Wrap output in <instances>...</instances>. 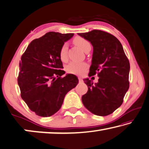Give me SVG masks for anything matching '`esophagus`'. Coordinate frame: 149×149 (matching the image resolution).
I'll return each instance as SVG.
<instances>
[{
    "mask_svg": "<svg viewBox=\"0 0 149 149\" xmlns=\"http://www.w3.org/2000/svg\"><path fill=\"white\" fill-rule=\"evenodd\" d=\"M79 81H80V82H82V77H79Z\"/></svg>",
    "mask_w": 149,
    "mask_h": 149,
    "instance_id": "esophagus-1",
    "label": "esophagus"
}]
</instances>
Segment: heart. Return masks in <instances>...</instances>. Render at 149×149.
Here are the masks:
<instances>
[{
  "instance_id": "b5f03b06",
  "label": "heart",
  "mask_w": 149,
  "mask_h": 149,
  "mask_svg": "<svg viewBox=\"0 0 149 149\" xmlns=\"http://www.w3.org/2000/svg\"><path fill=\"white\" fill-rule=\"evenodd\" d=\"M74 42L84 52H85L88 48L91 47V43L86 39L82 37H76L74 39ZM67 49L68 45L67 43H63L61 47L59 55L61 59L63 61L65 60L67 58ZM87 67L88 65L86 63L72 61L67 66V70L68 72L72 73V74H82L86 70Z\"/></svg>"
}]
</instances>
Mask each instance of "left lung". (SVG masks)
Returning <instances> with one entry per match:
<instances>
[{
	"instance_id": "1",
	"label": "left lung",
	"mask_w": 149,
	"mask_h": 149,
	"mask_svg": "<svg viewBox=\"0 0 149 149\" xmlns=\"http://www.w3.org/2000/svg\"><path fill=\"white\" fill-rule=\"evenodd\" d=\"M78 35L91 42L93 47L89 75L98 71L99 77L95 84L88 78L84 79L88 92L82 96V102L95 115H109L122 104L130 87V62L120 41L111 34L94 30Z\"/></svg>"
}]
</instances>
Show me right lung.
<instances>
[{"instance_id": "right-lung-1", "label": "right lung", "mask_w": 149, "mask_h": 149, "mask_svg": "<svg viewBox=\"0 0 149 149\" xmlns=\"http://www.w3.org/2000/svg\"><path fill=\"white\" fill-rule=\"evenodd\" d=\"M73 36L49 31L31 41L22 56L18 78L21 97L36 115L45 118L55 114L65 95L79 83L74 74L61 77L65 73L61 47Z\"/></svg>"}]
</instances>
